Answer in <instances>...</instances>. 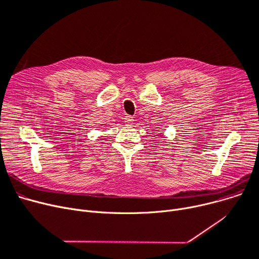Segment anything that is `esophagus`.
Returning a JSON list of instances; mask_svg holds the SVG:
<instances>
[{
	"label": "esophagus",
	"instance_id": "obj_1",
	"mask_svg": "<svg viewBox=\"0 0 259 259\" xmlns=\"http://www.w3.org/2000/svg\"><path fill=\"white\" fill-rule=\"evenodd\" d=\"M133 117L132 116H130V115H127L126 117H125V124L127 125V126H131L132 125V122H133Z\"/></svg>",
	"mask_w": 259,
	"mask_h": 259
}]
</instances>
